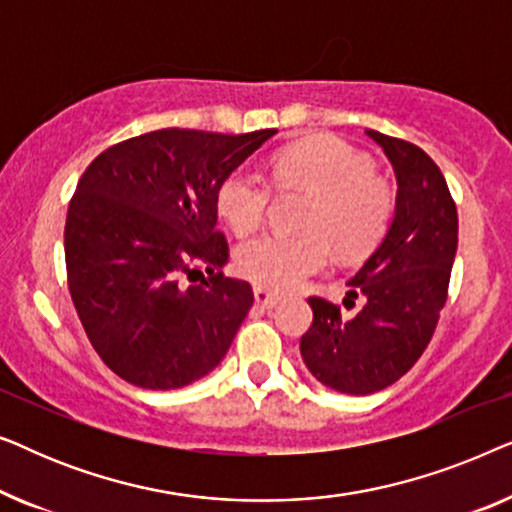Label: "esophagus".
Returning a JSON list of instances; mask_svg holds the SVG:
<instances>
[{"mask_svg": "<svg viewBox=\"0 0 512 512\" xmlns=\"http://www.w3.org/2000/svg\"><path fill=\"white\" fill-rule=\"evenodd\" d=\"M254 298H256V303L263 307V310H272V307L279 303V296H275V293L268 289H263V286H256Z\"/></svg>", "mask_w": 512, "mask_h": 512, "instance_id": "34e87169", "label": "esophagus"}]
</instances>
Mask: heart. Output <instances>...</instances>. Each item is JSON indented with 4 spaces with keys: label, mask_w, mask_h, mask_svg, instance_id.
<instances>
[{
    "label": "heart",
    "mask_w": 512,
    "mask_h": 512,
    "mask_svg": "<svg viewBox=\"0 0 512 512\" xmlns=\"http://www.w3.org/2000/svg\"><path fill=\"white\" fill-rule=\"evenodd\" d=\"M279 188L314 195L305 228L310 233H268L242 244L235 265L251 282L272 291L296 289L331 261V239L342 256H363L377 247L394 214V193L373 174V163L338 137H317L289 146L272 163ZM270 205V184L254 167L228 174L216 193V209L235 235L261 226Z\"/></svg>",
    "instance_id": "heart-1"
}]
</instances>
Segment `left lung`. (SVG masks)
I'll return each instance as SVG.
<instances>
[{
  "instance_id": "left-lung-1",
  "label": "left lung",
  "mask_w": 512,
  "mask_h": 512,
  "mask_svg": "<svg viewBox=\"0 0 512 512\" xmlns=\"http://www.w3.org/2000/svg\"><path fill=\"white\" fill-rule=\"evenodd\" d=\"M396 174V209L387 233L356 270L347 296L366 298L352 319L310 298L312 326L300 356L321 384L340 394H375L424 354L447 300L457 254V207L438 165L403 139L366 130Z\"/></svg>"
}]
</instances>
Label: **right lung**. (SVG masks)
Segmentation results:
<instances>
[{
	"instance_id": "add662e5",
	"label": "right lung",
	"mask_w": 512,
	"mask_h": 512,
	"mask_svg": "<svg viewBox=\"0 0 512 512\" xmlns=\"http://www.w3.org/2000/svg\"><path fill=\"white\" fill-rule=\"evenodd\" d=\"M275 132L156 130L83 172L65 226L69 293L90 345L125 382L181 389L223 361L254 291L223 277L216 193ZM202 269L198 287L180 286Z\"/></svg>"
}]
</instances>
